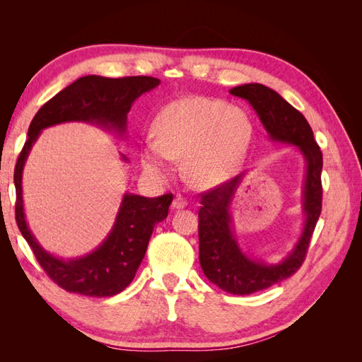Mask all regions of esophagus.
<instances>
[{
  "label": "esophagus",
  "instance_id": "1",
  "mask_svg": "<svg viewBox=\"0 0 362 362\" xmlns=\"http://www.w3.org/2000/svg\"><path fill=\"white\" fill-rule=\"evenodd\" d=\"M185 205H187V202H185V199L182 198L181 194L175 196V199H173V202H172V208H173V210H182V208H185Z\"/></svg>",
  "mask_w": 362,
  "mask_h": 362
}]
</instances>
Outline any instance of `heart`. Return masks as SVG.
Wrapping results in <instances>:
<instances>
[{
  "label": "heart",
  "mask_w": 362,
  "mask_h": 362,
  "mask_svg": "<svg viewBox=\"0 0 362 362\" xmlns=\"http://www.w3.org/2000/svg\"><path fill=\"white\" fill-rule=\"evenodd\" d=\"M157 139L141 148V166L156 178H166L172 160L182 161L185 178L196 189L226 181L246 156L252 124L238 108L204 96L169 104L156 122Z\"/></svg>",
  "instance_id": "heart-1"
}]
</instances>
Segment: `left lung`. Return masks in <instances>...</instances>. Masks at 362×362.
Here are the masks:
<instances>
[{
  "mask_svg": "<svg viewBox=\"0 0 362 362\" xmlns=\"http://www.w3.org/2000/svg\"><path fill=\"white\" fill-rule=\"evenodd\" d=\"M229 93L243 98L257 113L267 137L275 144L291 145L305 161L302 184V233L293 249L278 262H266L240 246L231 206L249 170L202 196L199 210V262L208 281L231 294H250L290 278L302 266L314 228L322 211L323 157L313 129L300 112L270 87L249 83Z\"/></svg>",
  "mask_w": 362,
  "mask_h": 362,
  "instance_id": "8db88e82",
  "label": "left lung"
}]
</instances>
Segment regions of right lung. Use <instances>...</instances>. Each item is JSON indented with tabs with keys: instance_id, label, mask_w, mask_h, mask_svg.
<instances>
[{
	"instance_id": "right-lung-1",
	"label": "right lung",
	"mask_w": 362,
	"mask_h": 362,
	"mask_svg": "<svg viewBox=\"0 0 362 362\" xmlns=\"http://www.w3.org/2000/svg\"><path fill=\"white\" fill-rule=\"evenodd\" d=\"M160 84L154 76L107 78L81 76L43 104L33 117L28 139L15 168L16 223L48 276L66 291L108 298L125 290L134 279L144 259L154 226L168 217L173 194L158 198L125 193L110 233L92 252L75 258H62L43 247L27 223L23 196V173L33 145L45 128L64 122H86L127 139V116L134 101ZM124 163L129 160L120 154Z\"/></svg>"
}]
</instances>
